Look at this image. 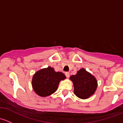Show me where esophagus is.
Masks as SVG:
<instances>
[{"mask_svg":"<svg viewBox=\"0 0 123 123\" xmlns=\"http://www.w3.org/2000/svg\"><path fill=\"white\" fill-rule=\"evenodd\" d=\"M65 75H66V77L67 78H69V73H68V72H67V73H65Z\"/></svg>","mask_w":123,"mask_h":123,"instance_id":"34e87169","label":"esophagus"}]
</instances>
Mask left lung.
<instances>
[{"label": "left lung", "instance_id": "obj_1", "mask_svg": "<svg viewBox=\"0 0 123 123\" xmlns=\"http://www.w3.org/2000/svg\"><path fill=\"white\" fill-rule=\"evenodd\" d=\"M69 79L74 86V94L82 99H86L92 96L97 89L96 79L85 68L78 71L75 75H71Z\"/></svg>", "mask_w": 123, "mask_h": 123}]
</instances>
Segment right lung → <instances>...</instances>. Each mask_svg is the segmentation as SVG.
I'll return each mask as SVG.
<instances>
[{
	"mask_svg": "<svg viewBox=\"0 0 123 123\" xmlns=\"http://www.w3.org/2000/svg\"><path fill=\"white\" fill-rule=\"evenodd\" d=\"M66 79L65 74L48 67L37 71L33 75L31 85L36 93L41 97L50 96L57 90L59 82Z\"/></svg>",
	"mask_w": 123,
	"mask_h": 123,
	"instance_id": "1",
	"label": "right lung"
}]
</instances>
